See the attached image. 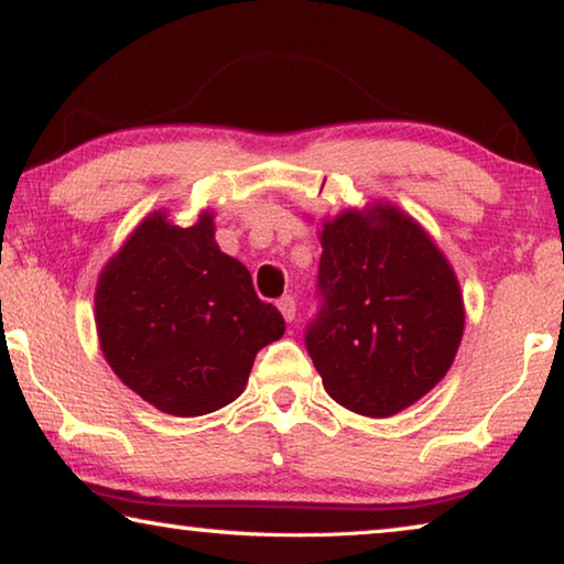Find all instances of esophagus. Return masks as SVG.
<instances>
[{"instance_id": "1", "label": "esophagus", "mask_w": 564, "mask_h": 564, "mask_svg": "<svg viewBox=\"0 0 564 564\" xmlns=\"http://www.w3.org/2000/svg\"><path fill=\"white\" fill-rule=\"evenodd\" d=\"M279 311L283 313V318L289 323L295 318V299H293V295H283V299H279Z\"/></svg>"}]
</instances>
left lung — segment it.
<instances>
[{
	"mask_svg": "<svg viewBox=\"0 0 564 564\" xmlns=\"http://www.w3.org/2000/svg\"><path fill=\"white\" fill-rule=\"evenodd\" d=\"M305 348L328 395L388 417L441 383L460 346L463 295L445 256L395 206L323 224Z\"/></svg>",
	"mask_w": 564,
	"mask_h": 564,
	"instance_id": "8db88e82",
	"label": "left lung"
}]
</instances>
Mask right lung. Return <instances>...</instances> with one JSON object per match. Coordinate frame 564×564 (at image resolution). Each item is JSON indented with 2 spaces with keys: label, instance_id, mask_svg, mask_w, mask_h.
<instances>
[{
  "label": "right lung",
  "instance_id": "right-lung-1",
  "mask_svg": "<svg viewBox=\"0 0 564 564\" xmlns=\"http://www.w3.org/2000/svg\"><path fill=\"white\" fill-rule=\"evenodd\" d=\"M214 216L178 228L149 216L101 271L97 328L113 373L159 410L206 415L243 393L253 358L285 330L243 263L214 241Z\"/></svg>",
  "mask_w": 564,
  "mask_h": 564
}]
</instances>
